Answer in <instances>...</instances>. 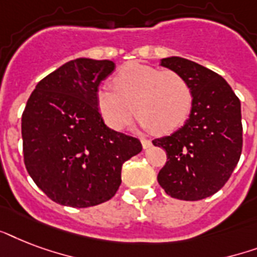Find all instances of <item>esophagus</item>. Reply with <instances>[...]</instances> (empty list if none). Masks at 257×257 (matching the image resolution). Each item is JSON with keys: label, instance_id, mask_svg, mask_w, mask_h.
<instances>
[{"label": "esophagus", "instance_id": "34e87169", "mask_svg": "<svg viewBox=\"0 0 257 257\" xmlns=\"http://www.w3.org/2000/svg\"><path fill=\"white\" fill-rule=\"evenodd\" d=\"M141 144H143V148L148 149V148H151V145H152V141L147 140V139H141Z\"/></svg>", "mask_w": 257, "mask_h": 257}]
</instances>
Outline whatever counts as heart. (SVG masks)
Masks as SVG:
<instances>
[{
    "label": "heart",
    "instance_id": "heart-1",
    "mask_svg": "<svg viewBox=\"0 0 257 257\" xmlns=\"http://www.w3.org/2000/svg\"><path fill=\"white\" fill-rule=\"evenodd\" d=\"M113 86L97 90L96 104L105 122L116 131L131 124L135 108L141 126L159 135L179 128L191 112V88L173 70L131 62L114 74Z\"/></svg>",
    "mask_w": 257,
    "mask_h": 257
}]
</instances>
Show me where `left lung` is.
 Returning <instances> with one entry per match:
<instances>
[{
	"label": "left lung",
	"mask_w": 257,
	"mask_h": 257,
	"mask_svg": "<svg viewBox=\"0 0 257 257\" xmlns=\"http://www.w3.org/2000/svg\"><path fill=\"white\" fill-rule=\"evenodd\" d=\"M160 65L181 74L192 90L191 114L171 136L153 140L167 152L157 181L167 195L195 201L209 197L228 181L243 147L241 105L221 76L183 57Z\"/></svg>",
	"instance_id": "left-lung-1"
}]
</instances>
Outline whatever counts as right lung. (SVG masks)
<instances>
[{
	"label": "right lung",
	"mask_w": 257,
	"mask_h": 257,
	"mask_svg": "<svg viewBox=\"0 0 257 257\" xmlns=\"http://www.w3.org/2000/svg\"><path fill=\"white\" fill-rule=\"evenodd\" d=\"M114 68L109 60H72L42 78L26 102V171L61 205L86 208L112 199L122 164L143 149L139 139L106 126L97 109L98 86Z\"/></svg>",
	"instance_id": "obj_1"
}]
</instances>
